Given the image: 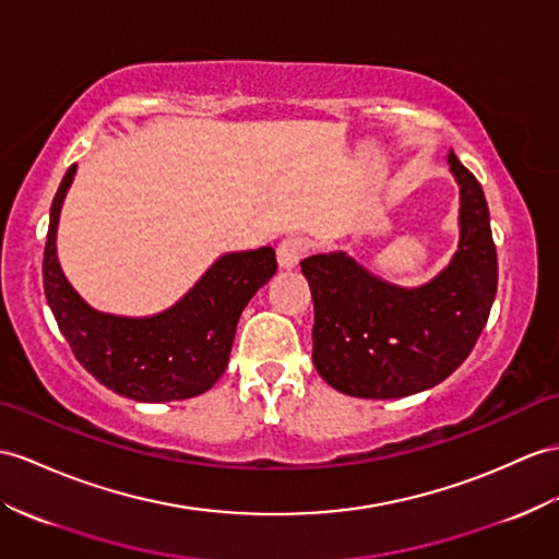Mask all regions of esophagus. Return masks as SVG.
I'll return each instance as SVG.
<instances>
[{"mask_svg": "<svg viewBox=\"0 0 559 559\" xmlns=\"http://www.w3.org/2000/svg\"><path fill=\"white\" fill-rule=\"evenodd\" d=\"M306 251V241L301 237H287L280 241L277 247V263L282 270H292L301 261V255Z\"/></svg>", "mask_w": 559, "mask_h": 559, "instance_id": "esophagus-1", "label": "esophagus"}]
</instances>
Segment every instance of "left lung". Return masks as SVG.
<instances>
[{
  "instance_id": "left-lung-1",
  "label": "left lung",
  "mask_w": 559,
  "mask_h": 559,
  "mask_svg": "<svg viewBox=\"0 0 559 559\" xmlns=\"http://www.w3.org/2000/svg\"><path fill=\"white\" fill-rule=\"evenodd\" d=\"M460 189L457 251L419 287H399L346 251L301 261L316 306L312 365L332 389L356 399H403L441 384L469 356L491 312L498 258L481 185L453 148Z\"/></svg>"
}]
</instances>
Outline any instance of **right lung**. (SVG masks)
<instances>
[{"label": "right lung", "instance_id": "obj_1", "mask_svg": "<svg viewBox=\"0 0 559 559\" xmlns=\"http://www.w3.org/2000/svg\"><path fill=\"white\" fill-rule=\"evenodd\" d=\"M73 163L51 201L43 280L47 304L78 362L102 382L142 403L194 399L225 372L241 310L277 272L270 247L215 258L182 298L154 316H116L92 308L63 275L59 217L75 180Z\"/></svg>", "mask_w": 559, "mask_h": 559}]
</instances>
